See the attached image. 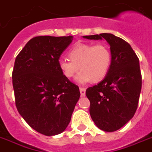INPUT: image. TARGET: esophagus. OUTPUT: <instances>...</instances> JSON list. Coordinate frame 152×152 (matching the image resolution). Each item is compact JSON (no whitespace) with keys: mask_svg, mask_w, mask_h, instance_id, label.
Returning <instances> with one entry per match:
<instances>
[{"mask_svg":"<svg viewBox=\"0 0 152 152\" xmlns=\"http://www.w3.org/2000/svg\"><path fill=\"white\" fill-rule=\"evenodd\" d=\"M80 93H81V96L84 97L85 95H86V89H84V88H80Z\"/></svg>","mask_w":152,"mask_h":152,"instance_id":"obj_1","label":"esophagus"}]
</instances>
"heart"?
Wrapping results in <instances>:
<instances>
[{
    "label": "heart",
    "instance_id": "b5f03b06",
    "mask_svg": "<svg viewBox=\"0 0 152 152\" xmlns=\"http://www.w3.org/2000/svg\"><path fill=\"white\" fill-rule=\"evenodd\" d=\"M70 60L61 58L58 67L66 78H72L78 71L76 82L85 85L94 81L98 82L106 77L112 63V54L104 43H82L74 45L68 52Z\"/></svg>",
    "mask_w": 152,
    "mask_h": 152
}]
</instances>
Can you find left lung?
I'll list each match as a JSON object with an SVG mask.
<instances>
[{
	"mask_svg": "<svg viewBox=\"0 0 152 152\" xmlns=\"http://www.w3.org/2000/svg\"><path fill=\"white\" fill-rule=\"evenodd\" d=\"M88 39H104L110 46L112 63L102 82L89 87V113L97 128L114 132L127 124L136 113L142 87L140 62L129 43L110 33L85 36Z\"/></svg>",
	"mask_w": 152,
	"mask_h": 152,
	"instance_id": "8db88e82",
	"label": "left lung"
}]
</instances>
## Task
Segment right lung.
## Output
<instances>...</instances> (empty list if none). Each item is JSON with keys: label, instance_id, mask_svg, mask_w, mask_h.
Listing matches in <instances>:
<instances>
[{"label": "right lung", "instance_id": "add662e5", "mask_svg": "<svg viewBox=\"0 0 152 152\" xmlns=\"http://www.w3.org/2000/svg\"><path fill=\"white\" fill-rule=\"evenodd\" d=\"M73 36H36L16 56L12 71L19 113L45 136L62 133L80 97L79 88L63 75L58 60Z\"/></svg>", "mask_w": 152, "mask_h": 152}]
</instances>
